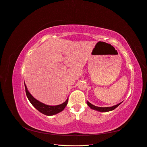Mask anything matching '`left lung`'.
Wrapping results in <instances>:
<instances>
[{"mask_svg": "<svg viewBox=\"0 0 147 147\" xmlns=\"http://www.w3.org/2000/svg\"><path fill=\"white\" fill-rule=\"evenodd\" d=\"M121 102H120L119 104H118L117 105H115L112 107H97L93 105L92 104H91L90 102H89L88 101H87V105L90 107V108H91L92 109L97 111L98 112H109L111 111L114 110L115 108H117L118 106H119L120 104H121Z\"/></svg>", "mask_w": 147, "mask_h": 147, "instance_id": "left-lung-1", "label": "left lung"}]
</instances>
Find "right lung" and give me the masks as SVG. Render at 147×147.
<instances>
[{
  "label": "right lung",
  "instance_id": "add662e5",
  "mask_svg": "<svg viewBox=\"0 0 147 147\" xmlns=\"http://www.w3.org/2000/svg\"><path fill=\"white\" fill-rule=\"evenodd\" d=\"M24 86H25L27 97L28 99L29 100V101L30 102V103L32 105V106H34L35 109H36L39 112L43 113V114L46 115H48V116L54 115L57 114V113H58L63 111L66 106L67 105L68 97L67 100H66L63 103L61 104V105H59L57 106L46 105L45 104L39 101L38 100H37V99H36L32 95V94L30 93V92H29V90H28L25 83H24Z\"/></svg>",
  "mask_w": 147,
  "mask_h": 147
}]
</instances>
